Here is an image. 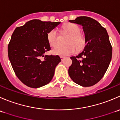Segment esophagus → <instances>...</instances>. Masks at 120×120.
<instances>
[{
	"label": "esophagus",
	"instance_id": "esophagus-1",
	"mask_svg": "<svg viewBox=\"0 0 120 120\" xmlns=\"http://www.w3.org/2000/svg\"><path fill=\"white\" fill-rule=\"evenodd\" d=\"M60 59H61V60L63 61V60H64V57H63V56H60Z\"/></svg>",
	"mask_w": 120,
	"mask_h": 120
}]
</instances>
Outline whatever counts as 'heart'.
Wrapping results in <instances>:
<instances>
[{
  "instance_id": "b5f03b06",
  "label": "heart",
  "mask_w": 120,
  "mask_h": 120,
  "mask_svg": "<svg viewBox=\"0 0 120 120\" xmlns=\"http://www.w3.org/2000/svg\"><path fill=\"white\" fill-rule=\"evenodd\" d=\"M63 31L69 34L66 41V45H57L52 50L54 54L59 56H67L77 51L82 50L85 47L86 40L83 35L80 34L81 29L74 23H67L63 27ZM47 39L51 46H54L58 42V34L56 29H52L47 34Z\"/></svg>"
}]
</instances>
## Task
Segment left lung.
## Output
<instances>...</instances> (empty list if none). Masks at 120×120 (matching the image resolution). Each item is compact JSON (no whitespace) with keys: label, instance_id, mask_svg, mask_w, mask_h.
<instances>
[{"label":"left lung","instance_id":"obj_1","mask_svg":"<svg viewBox=\"0 0 120 120\" xmlns=\"http://www.w3.org/2000/svg\"><path fill=\"white\" fill-rule=\"evenodd\" d=\"M70 22L82 26L86 46L78 56L71 57L68 74L74 82L82 87L96 84L105 74L112 57V46L106 29L97 20L80 16Z\"/></svg>","mask_w":120,"mask_h":120}]
</instances>
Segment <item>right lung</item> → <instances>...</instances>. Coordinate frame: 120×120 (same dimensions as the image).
Here are the masks:
<instances>
[{
  "mask_svg": "<svg viewBox=\"0 0 120 120\" xmlns=\"http://www.w3.org/2000/svg\"><path fill=\"white\" fill-rule=\"evenodd\" d=\"M60 23L32 20L16 27L13 33L8 45V56L16 76L26 86L39 88L53 79L61 59L57 55L44 54L51 49L47 33Z\"/></svg>",
  "mask_w": 120,
  "mask_h": 120,
  "instance_id": "1",
  "label": "right lung"
}]
</instances>
